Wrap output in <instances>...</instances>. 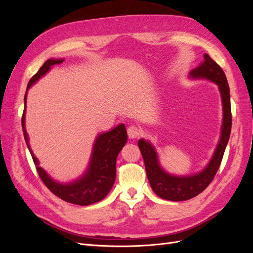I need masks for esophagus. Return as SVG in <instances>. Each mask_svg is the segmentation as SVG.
Instances as JSON below:
<instances>
[{
	"label": "esophagus",
	"instance_id": "1",
	"mask_svg": "<svg viewBox=\"0 0 253 253\" xmlns=\"http://www.w3.org/2000/svg\"><path fill=\"white\" fill-rule=\"evenodd\" d=\"M127 135H128L129 138L134 139V138H137V137H139L141 135V131H140V128H138L137 126H128V128H127Z\"/></svg>",
	"mask_w": 253,
	"mask_h": 253
}]
</instances>
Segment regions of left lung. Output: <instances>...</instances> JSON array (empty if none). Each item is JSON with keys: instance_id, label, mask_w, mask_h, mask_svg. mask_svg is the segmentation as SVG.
<instances>
[{"instance_id": "left-lung-1", "label": "left lung", "mask_w": 253, "mask_h": 253, "mask_svg": "<svg viewBox=\"0 0 253 253\" xmlns=\"http://www.w3.org/2000/svg\"><path fill=\"white\" fill-rule=\"evenodd\" d=\"M205 61L193 71L190 72V77L203 78L216 83L219 88L223 102V125L217 147L213 157L205 169L191 176H174L168 174L159 166L157 153L153 145L144 139L138 141V147L143 157L145 172L153 191L164 200L180 202L193 198L202 193L210 185L215 176L223 159L224 153L231 133L232 115L230 104V89H229L226 75L221 67L212 60L208 53L204 55Z\"/></svg>"}]
</instances>
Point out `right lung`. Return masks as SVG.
<instances>
[{"label":"right lung","instance_id":"right-lung-1","mask_svg":"<svg viewBox=\"0 0 253 253\" xmlns=\"http://www.w3.org/2000/svg\"><path fill=\"white\" fill-rule=\"evenodd\" d=\"M62 62V59L47 60L34 77L29 80L27 89L43 75L46 74L51 66ZM26 96L27 93L24 97L25 108L22 116L23 133H24L27 148L32 154L38 174L44 185L61 200L74 205L88 206L103 200L111 191L115 179H116V159L119 152L127 141V133L125 125H119L111 131L102 133L97 137L94 143L93 153H91L89 166L81 178L71 183H60L51 179L48 174L39 167V162L35 157L33 151L30 150L28 136L25 129Z\"/></svg>","mask_w":253,"mask_h":253}]
</instances>
